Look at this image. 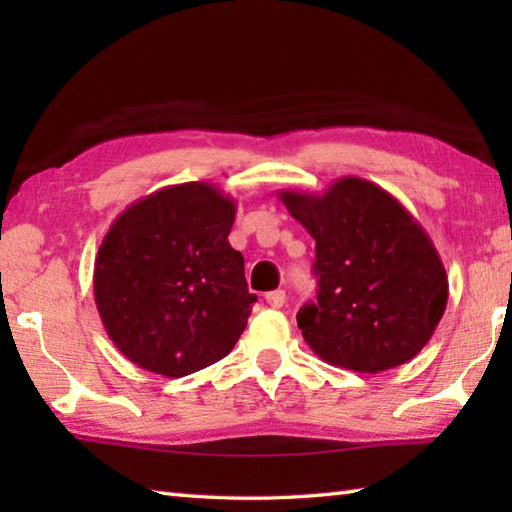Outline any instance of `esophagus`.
I'll list each match as a JSON object with an SVG mask.
<instances>
[{
    "instance_id": "1",
    "label": "esophagus",
    "mask_w": 512,
    "mask_h": 512,
    "mask_svg": "<svg viewBox=\"0 0 512 512\" xmlns=\"http://www.w3.org/2000/svg\"><path fill=\"white\" fill-rule=\"evenodd\" d=\"M264 300H266V305H268V307H273V309H280V307L284 305V300H287V293H284L282 289H277V291L266 293Z\"/></svg>"
}]
</instances>
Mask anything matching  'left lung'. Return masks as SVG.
<instances>
[{"instance_id":"left-lung-1","label":"left lung","mask_w":512,"mask_h":512,"mask_svg":"<svg viewBox=\"0 0 512 512\" xmlns=\"http://www.w3.org/2000/svg\"><path fill=\"white\" fill-rule=\"evenodd\" d=\"M280 201L316 241L318 298L298 327L320 359L354 372L411 361L445 314L449 284L427 230L386 189L357 176Z\"/></svg>"}]
</instances>
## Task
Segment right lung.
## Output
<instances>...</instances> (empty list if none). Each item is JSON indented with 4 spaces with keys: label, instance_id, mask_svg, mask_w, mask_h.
I'll list each match as a JSON object with an SVG mask.
<instances>
[{
    "label": "right lung",
    "instance_id": "obj_1",
    "mask_svg": "<svg viewBox=\"0 0 512 512\" xmlns=\"http://www.w3.org/2000/svg\"><path fill=\"white\" fill-rule=\"evenodd\" d=\"M237 203L210 183L158 189L121 212L94 259V300L128 361L185 377L223 359L257 300L230 246Z\"/></svg>",
    "mask_w": 512,
    "mask_h": 512
}]
</instances>
